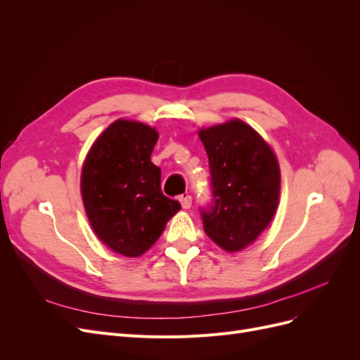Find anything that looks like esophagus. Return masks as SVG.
Instances as JSON below:
<instances>
[{
	"label": "esophagus",
	"instance_id": "1",
	"mask_svg": "<svg viewBox=\"0 0 360 360\" xmlns=\"http://www.w3.org/2000/svg\"><path fill=\"white\" fill-rule=\"evenodd\" d=\"M179 201L181 202V207L183 209H191V205H192V197L189 193H186V195H180L179 197Z\"/></svg>",
	"mask_w": 360,
	"mask_h": 360
}]
</instances>
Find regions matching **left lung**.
<instances>
[{
    "instance_id": "obj_1",
    "label": "left lung",
    "mask_w": 360,
    "mask_h": 360,
    "mask_svg": "<svg viewBox=\"0 0 360 360\" xmlns=\"http://www.w3.org/2000/svg\"><path fill=\"white\" fill-rule=\"evenodd\" d=\"M210 168L212 201L201 207L204 231L222 249L240 250L274 217L281 186L274 151L240 120L200 130Z\"/></svg>"
}]
</instances>
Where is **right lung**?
<instances>
[{"mask_svg":"<svg viewBox=\"0 0 360 360\" xmlns=\"http://www.w3.org/2000/svg\"><path fill=\"white\" fill-rule=\"evenodd\" d=\"M153 127L117 120L85 159L81 193L97 237L114 252L139 257L153 245L181 205L160 189V168L150 156Z\"/></svg>","mask_w":360,"mask_h":360,"instance_id":"right-lung-1","label":"right lung"}]
</instances>
